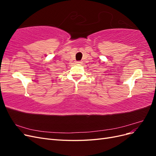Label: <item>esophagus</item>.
Instances as JSON below:
<instances>
[{"label":"esophagus","instance_id":"1","mask_svg":"<svg viewBox=\"0 0 156 156\" xmlns=\"http://www.w3.org/2000/svg\"><path fill=\"white\" fill-rule=\"evenodd\" d=\"M76 64H82L83 62H81V61H77V62H76Z\"/></svg>","mask_w":156,"mask_h":156}]
</instances>
